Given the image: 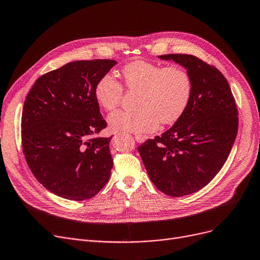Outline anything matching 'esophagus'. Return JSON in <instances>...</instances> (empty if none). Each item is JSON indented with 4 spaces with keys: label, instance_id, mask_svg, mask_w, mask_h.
<instances>
[{
    "label": "esophagus",
    "instance_id": "esophagus-1",
    "mask_svg": "<svg viewBox=\"0 0 260 260\" xmlns=\"http://www.w3.org/2000/svg\"><path fill=\"white\" fill-rule=\"evenodd\" d=\"M135 139H136L137 142H140V143L144 141V137L142 136V135H136V136H135Z\"/></svg>",
    "mask_w": 260,
    "mask_h": 260
}]
</instances>
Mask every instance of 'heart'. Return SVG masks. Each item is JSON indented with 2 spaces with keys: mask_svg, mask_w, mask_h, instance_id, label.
<instances>
[{
  "mask_svg": "<svg viewBox=\"0 0 260 260\" xmlns=\"http://www.w3.org/2000/svg\"><path fill=\"white\" fill-rule=\"evenodd\" d=\"M122 78L129 91H138L133 111L117 110L108 117L109 127L129 133H150L158 122L172 124L186 110L192 93V81L182 67H165L144 60L133 61L122 69ZM123 87L106 74L94 88L96 103L104 110L119 106Z\"/></svg>",
  "mask_w": 260,
  "mask_h": 260,
  "instance_id": "b5f03b06",
  "label": "heart"
}]
</instances>
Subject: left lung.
<instances>
[{
  "instance_id": "obj_1",
  "label": "left lung",
  "mask_w": 260,
  "mask_h": 260,
  "mask_svg": "<svg viewBox=\"0 0 260 260\" xmlns=\"http://www.w3.org/2000/svg\"><path fill=\"white\" fill-rule=\"evenodd\" d=\"M183 66L192 81L189 104L174 125L139 145L152 183L170 197L197 192L218 174L238 132V110L226 78L188 54L158 56Z\"/></svg>"
}]
</instances>
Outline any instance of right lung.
<instances>
[{"instance_id": "add662e5", "label": "right lung", "mask_w": 260, "mask_h": 260, "mask_svg": "<svg viewBox=\"0 0 260 260\" xmlns=\"http://www.w3.org/2000/svg\"><path fill=\"white\" fill-rule=\"evenodd\" d=\"M116 63L69 62L40 76L26 96L21 121L23 154L34 176L56 196L84 201L108 182L114 165L111 137H95L107 123L94 88Z\"/></svg>"}]
</instances>
